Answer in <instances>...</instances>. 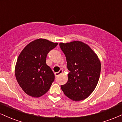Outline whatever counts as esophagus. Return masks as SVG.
Listing matches in <instances>:
<instances>
[{
  "label": "esophagus",
  "instance_id": "1",
  "mask_svg": "<svg viewBox=\"0 0 122 122\" xmlns=\"http://www.w3.org/2000/svg\"><path fill=\"white\" fill-rule=\"evenodd\" d=\"M62 73V69H60V71H59V72H58L54 73V75H55L56 77H57V76H59L60 74Z\"/></svg>",
  "mask_w": 122,
  "mask_h": 122
}]
</instances>
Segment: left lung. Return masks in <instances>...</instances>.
Listing matches in <instances>:
<instances>
[{"mask_svg":"<svg viewBox=\"0 0 122 122\" xmlns=\"http://www.w3.org/2000/svg\"><path fill=\"white\" fill-rule=\"evenodd\" d=\"M69 71L68 80L61 85L64 93L73 101L87 98L96 88L101 71L100 60L89 46L80 41L60 43Z\"/></svg>","mask_w":122,"mask_h":122,"instance_id":"1","label":"left lung"}]
</instances>
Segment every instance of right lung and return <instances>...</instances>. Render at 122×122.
Instances as JSON below:
<instances>
[{"instance_id": "add662e5", "label": "right lung", "mask_w": 122, "mask_h": 122, "mask_svg": "<svg viewBox=\"0 0 122 122\" xmlns=\"http://www.w3.org/2000/svg\"><path fill=\"white\" fill-rule=\"evenodd\" d=\"M58 45L45 39H38L23 49L15 66L16 80L26 94L39 97L49 90L55 76L46 65L49 52Z\"/></svg>"}]
</instances>
